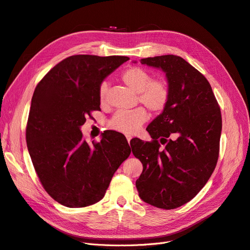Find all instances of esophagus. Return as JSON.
<instances>
[{"label":"esophagus","mask_w":250,"mask_h":250,"mask_svg":"<svg viewBox=\"0 0 250 250\" xmlns=\"http://www.w3.org/2000/svg\"><path fill=\"white\" fill-rule=\"evenodd\" d=\"M131 138H132V136H131V135H126V139H127V142H128V143H130Z\"/></svg>","instance_id":"1"}]
</instances>
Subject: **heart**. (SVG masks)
<instances>
[{"label":"heart","mask_w":250,"mask_h":250,"mask_svg":"<svg viewBox=\"0 0 250 250\" xmlns=\"http://www.w3.org/2000/svg\"><path fill=\"white\" fill-rule=\"evenodd\" d=\"M122 81L138 93V101L148 111L158 114L165 108L169 99V89L162 81H153L152 76L142 67H129L121 76ZM108 84L104 82L99 87V102L104 104L107 99ZM147 115L143 107L118 111L108 125L117 131L126 134L135 133L146 121Z\"/></svg>","instance_id":"obj_1"}]
</instances>
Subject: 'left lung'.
<instances>
[{
  "mask_svg": "<svg viewBox=\"0 0 250 250\" xmlns=\"http://www.w3.org/2000/svg\"><path fill=\"white\" fill-rule=\"evenodd\" d=\"M141 63L164 72L169 99L146 128L153 141L137 138L132 146L144 166L135 185L146 203L173 209L191 201L214 170L221 109L207 79L184 58L161 55Z\"/></svg>",
  "mask_w": 250,
  "mask_h": 250,
  "instance_id": "obj_1",
  "label": "left lung"
}]
</instances>
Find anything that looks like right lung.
<instances>
[{
  "label": "right lung",
  "mask_w": 250,
  "mask_h": 250,
  "mask_svg": "<svg viewBox=\"0 0 250 250\" xmlns=\"http://www.w3.org/2000/svg\"><path fill=\"white\" fill-rule=\"evenodd\" d=\"M127 56L73 55L57 63L37 85L26 126V144L45 191L71 208L104 198L131 148L121 133L107 130L89 145L81 126L101 109L99 87Z\"/></svg>",
  "instance_id": "1"
}]
</instances>
